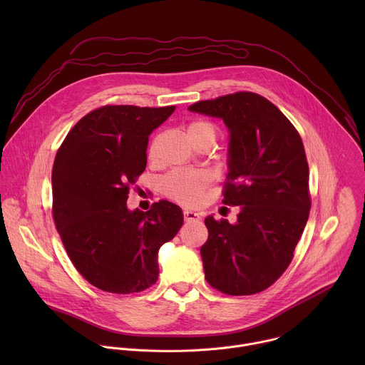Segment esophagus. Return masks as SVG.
Wrapping results in <instances>:
<instances>
[{
    "instance_id": "esophagus-1",
    "label": "esophagus",
    "mask_w": 365,
    "mask_h": 365,
    "mask_svg": "<svg viewBox=\"0 0 365 365\" xmlns=\"http://www.w3.org/2000/svg\"><path fill=\"white\" fill-rule=\"evenodd\" d=\"M183 218H185L186 222H192V221H199V220H202L200 214H197V212H195V211H190V210H185V211H183Z\"/></svg>"
}]
</instances>
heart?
Wrapping results in <instances>:
<instances>
[{
  "label": "heart",
  "instance_id": "1",
  "mask_svg": "<svg viewBox=\"0 0 365 365\" xmlns=\"http://www.w3.org/2000/svg\"><path fill=\"white\" fill-rule=\"evenodd\" d=\"M187 137L193 143L206 141L211 145L218 137V127L206 120H195L186 127ZM212 182L211 175L205 170L176 169L163 178V192L168 197L186 206H196L203 200L205 190Z\"/></svg>",
  "mask_w": 365,
  "mask_h": 365
}]
</instances>
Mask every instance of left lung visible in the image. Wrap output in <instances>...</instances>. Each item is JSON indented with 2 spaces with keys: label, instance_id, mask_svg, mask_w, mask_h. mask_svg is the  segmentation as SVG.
Instances as JSON below:
<instances>
[{
  "label": "left lung",
  "instance_id": "obj_1",
  "mask_svg": "<svg viewBox=\"0 0 365 365\" xmlns=\"http://www.w3.org/2000/svg\"><path fill=\"white\" fill-rule=\"evenodd\" d=\"M189 111L222 118L230 131L224 203L237 222L205 218V279L231 296L270 287L289 267L310 211L309 166L302 138L264 96L235 92L197 101Z\"/></svg>",
  "mask_w": 365,
  "mask_h": 365
}]
</instances>
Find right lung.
<instances>
[{
	"instance_id": "right-lung-1",
	"label": "right lung",
	"mask_w": 365,
	"mask_h": 365,
	"mask_svg": "<svg viewBox=\"0 0 365 365\" xmlns=\"http://www.w3.org/2000/svg\"><path fill=\"white\" fill-rule=\"evenodd\" d=\"M103 106L81 118L59 147L53 170L56 230L76 270L92 286L118 294L158 282L159 248L183 224L169 202L128 211L130 187L147 165L148 135L175 111Z\"/></svg>"
}]
</instances>
